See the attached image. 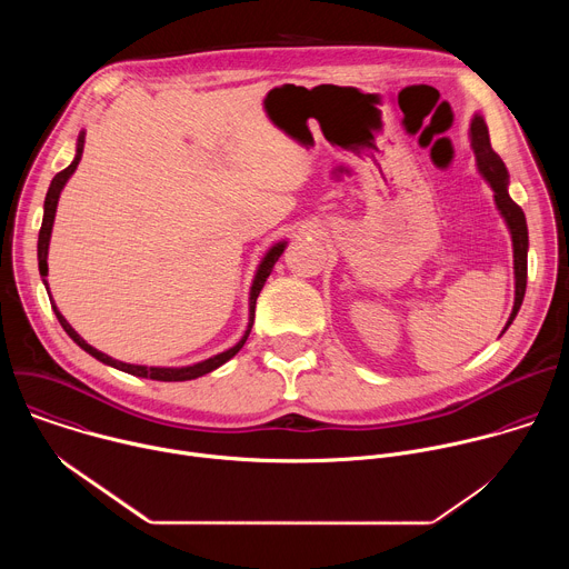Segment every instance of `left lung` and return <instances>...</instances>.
I'll list each match as a JSON object with an SVG mask.
<instances>
[{
	"mask_svg": "<svg viewBox=\"0 0 569 569\" xmlns=\"http://www.w3.org/2000/svg\"><path fill=\"white\" fill-rule=\"evenodd\" d=\"M470 146L475 152V161H477V171L479 176L486 180L493 189V200L496 207L511 233V246H513V274H516V297H513V310L509 315L507 327L502 329V333L511 327L522 299H525V290H527V250H529V231H527V218L525 211L511 200L509 196V171L505 167V161L500 159V154L491 148V137H489V128H486L483 117L477 112L470 121ZM500 333V336H502Z\"/></svg>",
	"mask_w": 569,
	"mask_h": 569,
	"instance_id": "left-lung-1",
	"label": "left lung"
}]
</instances>
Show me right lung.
Instances as JSON below:
<instances>
[{
    "instance_id": "right-lung-1",
    "label": "right lung",
    "mask_w": 569,
    "mask_h": 569,
    "mask_svg": "<svg viewBox=\"0 0 569 569\" xmlns=\"http://www.w3.org/2000/svg\"><path fill=\"white\" fill-rule=\"evenodd\" d=\"M83 146H86V130H80L78 134V141H76V154L71 159V164L60 171L51 184H49V191H47V198H44V216H42V227H40V233H38V268H40V277H42V283L49 292V283H47V274H49V266H47V257H49V240H51V229H53V218H56V209H58V200H60V193L67 184V180L73 176L76 167L80 157H83ZM288 248V240H279L274 242V246L263 254L257 272H254V281H252V288H250V319H248V329L246 333H242V338L227 351L218 353V356H211L202 362H196V365H187V367H146V365H130V362H121V360H114L106 353H101L99 349H94L92 345H88L83 338H80L73 329L71 323L62 317V312L58 310V306L53 303V312L60 321V327L64 329V333L80 347L83 351H88L92 358H97L99 362L108 365V367H114L119 371H126L130 376H139V378H150V380H164V382H180V380H193V378H200L213 369H218L220 365H224L227 360H231L240 349L242 345H246V340L250 338V331H252V323H254V308H257V297L259 292L263 290L274 263L279 261V257L283 254V250ZM49 299H51V292H49ZM53 301V299H51Z\"/></svg>"
}]
</instances>
